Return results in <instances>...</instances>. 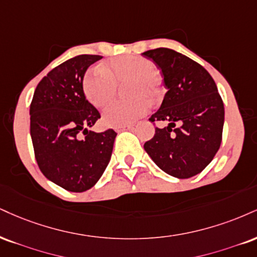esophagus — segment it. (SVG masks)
I'll return each instance as SVG.
<instances>
[{"label":"esophagus","instance_id":"1","mask_svg":"<svg viewBox=\"0 0 257 257\" xmlns=\"http://www.w3.org/2000/svg\"><path fill=\"white\" fill-rule=\"evenodd\" d=\"M132 129H134V126H133V125H120V126H116L115 131L118 133V132H122V131H132Z\"/></svg>","mask_w":257,"mask_h":257}]
</instances>
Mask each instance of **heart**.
<instances>
[{
	"instance_id": "obj_1",
	"label": "heart",
	"mask_w": 257,
	"mask_h": 257,
	"mask_svg": "<svg viewBox=\"0 0 257 257\" xmlns=\"http://www.w3.org/2000/svg\"><path fill=\"white\" fill-rule=\"evenodd\" d=\"M126 100H116L103 112L105 124L111 126L134 123L148 111V99L158 97L156 66L146 58L123 56L111 60L106 67H94L85 74L82 89L87 100L95 107H103L115 97L117 85L124 83Z\"/></svg>"
}]
</instances>
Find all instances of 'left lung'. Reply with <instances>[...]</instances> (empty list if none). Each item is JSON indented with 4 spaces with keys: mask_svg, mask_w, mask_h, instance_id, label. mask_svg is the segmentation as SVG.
<instances>
[{
    "mask_svg": "<svg viewBox=\"0 0 257 257\" xmlns=\"http://www.w3.org/2000/svg\"><path fill=\"white\" fill-rule=\"evenodd\" d=\"M142 55L162 69L168 88L150 120L169 123L157 126L145 151L166 174L193 177L212 162L221 144L224 103L217 85L201 64L171 49H153Z\"/></svg>",
    "mask_w": 257,
    "mask_h": 257,
    "instance_id": "obj_1",
    "label": "left lung"
}]
</instances>
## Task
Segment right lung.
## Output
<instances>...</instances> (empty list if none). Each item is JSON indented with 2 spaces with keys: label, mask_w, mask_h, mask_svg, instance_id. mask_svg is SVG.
I'll return each mask as SVG.
<instances>
[{
  "label": "right lung",
  "mask_w": 257,
  "mask_h": 257,
  "mask_svg": "<svg viewBox=\"0 0 257 257\" xmlns=\"http://www.w3.org/2000/svg\"><path fill=\"white\" fill-rule=\"evenodd\" d=\"M99 55H79L48 73L31 101V138L40 171L63 189L92 188L110 162L116 132L88 131L100 113L86 99L82 79Z\"/></svg>",
  "instance_id": "1"
}]
</instances>
